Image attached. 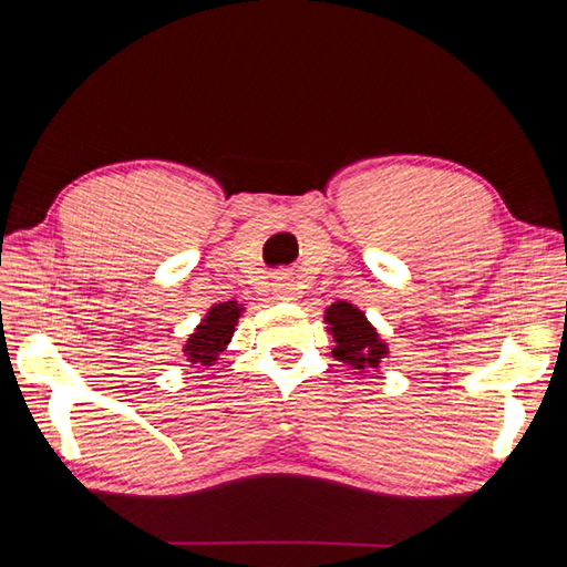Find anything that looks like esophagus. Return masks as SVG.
Instances as JSON below:
<instances>
[{"mask_svg": "<svg viewBox=\"0 0 567 567\" xmlns=\"http://www.w3.org/2000/svg\"><path fill=\"white\" fill-rule=\"evenodd\" d=\"M272 290L277 299H297L299 297V285L290 272H277L272 280Z\"/></svg>", "mask_w": 567, "mask_h": 567, "instance_id": "1", "label": "esophagus"}]
</instances>
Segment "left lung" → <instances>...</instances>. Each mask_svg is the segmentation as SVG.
Masks as SVG:
<instances>
[{
	"mask_svg": "<svg viewBox=\"0 0 567 567\" xmlns=\"http://www.w3.org/2000/svg\"><path fill=\"white\" fill-rule=\"evenodd\" d=\"M323 321L329 323L327 331L336 343L333 358H339L341 363H348L358 372H370L380 368L382 358H388V343L380 339L365 311H360L355 305L339 299L323 311Z\"/></svg>",
	"mask_w": 567,
	"mask_h": 567,
	"instance_id": "1",
	"label": "left lung"
}]
</instances>
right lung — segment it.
<instances>
[{
	"mask_svg": "<svg viewBox=\"0 0 567 567\" xmlns=\"http://www.w3.org/2000/svg\"><path fill=\"white\" fill-rule=\"evenodd\" d=\"M244 311L246 307L238 305L236 299L212 305L204 319L197 323V329L189 333L187 343L183 346V353L187 355L189 363L212 368L216 360H219V353L226 351V346L231 343L238 319Z\"/></svg>",
	"mask_w": 567,
	"mask_h": 567,
	"instance_id": "1",
	"label": "right lung"
}]
</instances>
